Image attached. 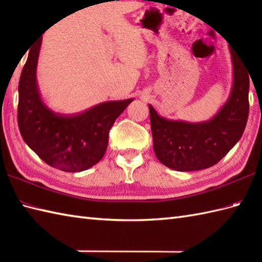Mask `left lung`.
I'll return each mask as SVG.
<instances>
[{
  "instance_id": "obj_1",
  "label": "left lung",
  "mask_w": 262,
  "mask_h": 262,
  "mask_svg": "<svg viewBox=\"0 0 262 262\" xmlns=\"http://www.w3.org/2000/svg\"><path fill=\"white\" fill-rule=\"evenodd\" d=\"M230 51L233 65L231 93L210 120L166 119L148 104L154 152L168 168L177 171L210 168L240 141L249 116L250 74L233 49Z\"/></svg>"
}]
</instances>
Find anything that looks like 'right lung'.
<instances>
[{
    "instance_id": "obj_1",
    "label": "right lung",
    "mask_w": 262,
    "mask_h": 262,
    "mask_svg": "<svg viewBox=\"0 0 262 262\" xmlns=\"http://www.w3.org/2000/svg\"><path fill=\"white\" fill-rule=\"evenodd\" d=\"M41 39L30 49L19 81L18 125L26 144L43 162L65 172L90 169L103 158L109 130L134 99L99 103L62 115L43 102L37 83Z\"/></svg>"
}]
</instances>
